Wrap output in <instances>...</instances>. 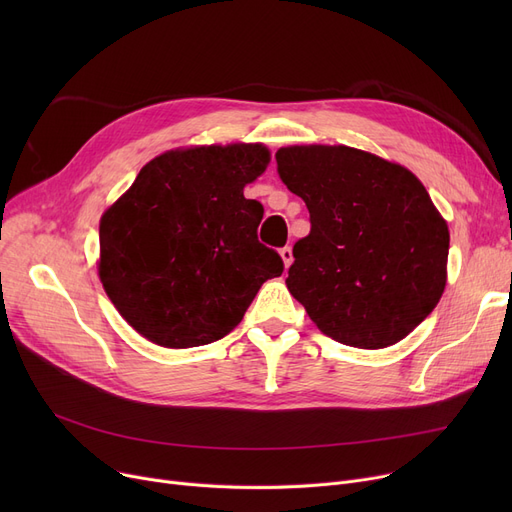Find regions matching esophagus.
Wrapping results in <instances>:
<instances>
[{
	"instance_id": "34e87169",
	"label": "esophagus",
	"mask_w": 512,
	"mask_h": 512,
	"mask_svg": "<svg viewBox=\"0 0 512 512\" xmlns=\"http://www.w3.org/2000/svg\"><path fill=\"white\" fill-rule=\"evenodd\" d=\"M280 257L284 261V267H290V263H292V249L290 247H282L280 249Z\"/></svg>"
}]
</instances>
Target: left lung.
I'll list each match as a JSON object with an SVG mask.
<instances>
[{
	"label": "left lung",
	"instance_id": "8db88e82",
	"mask_svg": "<svg viewBox=\"0 0 512 512\" xmlns=\"http://www.w3.org/2000/svg\"><path fill=\"white\" fill-rule=\"evenodd\" d=\"M276 161L311 220L292 249V297L336 342L386 348L409 336L442 297L450 245L419 178L346 145L282 147Z\"/></svg>",
	"mask_w": 512,
	"mask_h": 512
}]
</instances>
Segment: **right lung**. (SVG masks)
Returning <instances> with one entry per match:
<instances>
[{"label":"right lung","mask_w":512,"mask_h":512,"mask_svg":"<svg viewBox=\"0 0 512 512\" xmlns=\"http://www.w3.org/2000/svg\"><path fill=\"white\" fill-rule=\"evenodd\" d=\"M267 164L259 143L166 151L101 215L99 278L141 336L166 348L220 340L282 276L257 238L263 205L242 193Z\"/></svg>","instance_id":"1"}]
</instances>
